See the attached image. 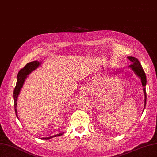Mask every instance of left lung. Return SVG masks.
<instances>
[{
	"label": "left lung",
	"mask_w": 157,
	"mask_h": 157,
	"mask_svg": "<svg viewBox=\"0 0 157 157\" xmlns=\"http://www.w3.org/2000/svg\"><path fill=\"white\" fill-rule=\"evenodd\" d=\"M128 59H129L132 62V64L130 65V67L133 70H134V71L137 75V76L141 78L142 85L144 86V94H145V105L144 106L145 107L146 99H147L146 90H145V86H146V83H147L145 73L144 72L143 68H142V67H141V65L139 61V60L137 59V58H136L135 57H132V56L128 57ZM145 107H144V109H145Z\"/></svg>",
	"instance_id": "1"
}]
</instances>
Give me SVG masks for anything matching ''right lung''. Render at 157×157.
<instances>
[{
  "mask_svg": "<svg viewBox=\"0 0 157 157\" xmlns=\"http://www.w3.org/2000/svg\"><path fill=\"white\" fill-rule=\"evenodd\" d=\"M40 65V63L39 61H32V62H29L27 63L24 67H23L19 71V73L17 74V83L16 85V87L14 88L13 90V99H14V109H15V113L16 117H17V109H16V106H17V98L19 94H20V92L21 90V88L23 86V82H24L25 80L27 77V75H29V73H31V71L33 70H35L36 68L39 67V65ZM63 134V133H61V134H58L57 135L51 136L49 137H42V140H48L50 138H52L54 137H57V136H61Z\"/></svg>",
  "mask_w": 157,
  "mask_h": 157,
  "instance_id": "add662e5",
  "label": "right lung"
}]
</instances>
